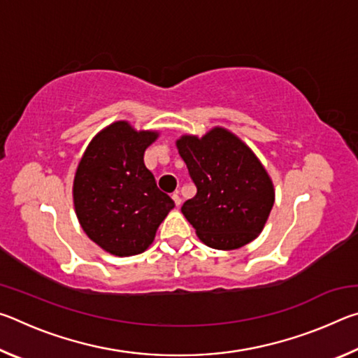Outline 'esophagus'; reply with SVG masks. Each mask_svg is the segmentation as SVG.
<instances>
[{"label":"esophagus","instance_id":"34e87169","mask_svg":"<svg viewBox=\"0 0 358 358\" xmlns=\"http://www.w3.org/2000/svg\"><path fill=\"white\" fill-rule=\"evenodd\" d=\"M172 199H173V202H175V205H177V207H180V205H181V197L178 196V191H177V192H173V194H172Z\"/></svg>","mask_w":358,"mask_h":358}]
</instances>
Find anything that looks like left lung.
I'll return each mask as SVG.
<instances>
[{
	"label": "left lung",
	"instance_id": "8db88e82",
	"mask_svg": "<svg viewBox=\"0 0 358 358\" xmlns=\"http://www.w3.org/2000/svg\"><path fill=\"white\" fill-rule=\"evenodd\" d=\"M180 156L197 187L181 207L197 237L215 250H237L262 232L275 202V189L257 156L224 128L202 138L177 141Z\"/></svg>",
	"mask_w": 358,
	"mask_h": 358
}]
</instances>
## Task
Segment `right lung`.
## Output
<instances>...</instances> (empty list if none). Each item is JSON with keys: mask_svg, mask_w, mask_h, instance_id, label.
<instances>
[{"mask_svg": "<svg viewBox=\"0 0 358 358\" xmlns=\"http://www.w3.org/2000/svg\"><path fill=\"white\" fill-rule=\"evenodd\" d=\"M157 136L115 121L90 142L78 162L72 187L78 222L113 256L143 252L175 207L143 162L145 150Z\"/></svg>", "mask_w": 358, "mask_h": 358, "instance_id": "add662e5", "label": "right lung"}]
</instances>
